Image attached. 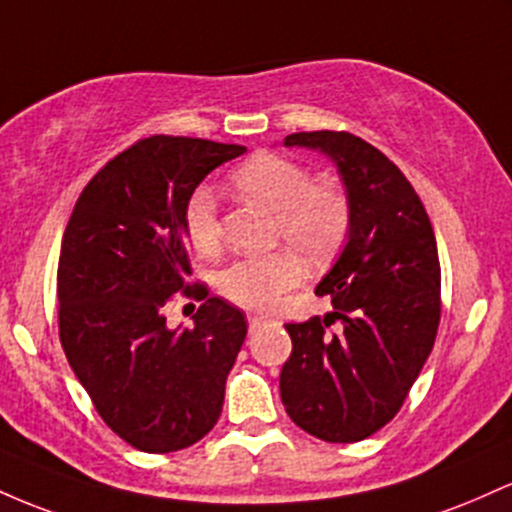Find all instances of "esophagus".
<instances>
[{
	"label": "esophagus",
	"instance_id": "34e87169",
	"mask_svg": "<svg viewBox=\"0 0 512 512\" xmlns=\"http://www.w3.org/2000/svg\"><path fill=\"white\" fill-rule=\"evenodd\" d=\"M263 324H266V319L258 317V314H249V331H251V333H254L256 329H261Z\"/></svg>",
	"mask_w": 512,
	"mask_h": 512
}]
</instances>
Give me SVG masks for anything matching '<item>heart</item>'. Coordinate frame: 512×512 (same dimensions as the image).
<instances>
[{
  "mask_svg": "<svg viewBox=\"0 0 512 512\" xmlns=\"http://www.w3.org/2000/svg\"><path fill=\"white\" fill-rule=\"evenodd\" d=\"M232 186L246 198L275 212V239L285 241L307 258L324 261L346 239L350 198L329 176L312 179L295 159L261 152L232 171ZM183 227L193 249L215 254L222 244L215 198L208 188H195L183 208ZM300 258L291 249L263 256H244L217 275V290L237 307L266 312L290 287L300 283Z\"/></svg>",
  "mask_w": 512,
  "mask_h": 512,
  "instance_id": "obj_1",
  "label": "heart"
}]
</instances>
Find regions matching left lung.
<instances>
[{
  "instance_id": "obj_1",
  "label": "left lung",
  "mask_w": 512,
  "mask_h": 512,
  "mask_svg": "<svg viewBox=\"0 0 512 512\" xmlns=\"http://www.w3.org/2000/svg\"><path fill=\"white\" fill-rule=\"evenodd\" d=\"M285 147L333 159L350 198V227L341 256L317 285L333 312L285 324L292 353L280 372V399L314 438L358 442L399 413L433 350L438 244L409 179L370 142L317 130L287 135Z\"/></svg>"
}]
</instances>
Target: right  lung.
Here are the masks:
<instances>
[{
    "label": "right lung",
    "mask_w": 512,
    "mask_h": 512,
    "mask_svg": "<svg viewBox=\"0 0 512 512\" xmlns=\"http://www.w3.org/2000/svg\"><path fill=\"white\" fill-rule=\"evenodd\" d=\"M246 147L152 135L113 157L79 195L57 263V319L70 367L128 445L176 452L210 433L246 317L188 285L183 208L200 181ZM203 299L193 330H166L163 304Z\"/></svg>",
    "instance_id": "add662e5"
}]
</instances>
